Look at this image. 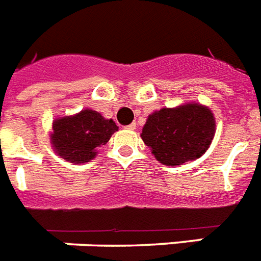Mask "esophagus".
<instances>
[{
    "label": "esophagus",
    "mask_w": 261,
    "mask_h": 261,
    "mask_svg": "<svg viewBox=\"0 0 261 261\" xmlns=\"http://www.w3.org/2000/svg\"><path fill=\"white\" fill-rule=\"evenodd\" d=\"M125 129H128V130H135V129H136V124L133 122V124L128 125V126H125Z\"/></svg>",
    "instance_id": "esophagus-1"
}]
</instances>
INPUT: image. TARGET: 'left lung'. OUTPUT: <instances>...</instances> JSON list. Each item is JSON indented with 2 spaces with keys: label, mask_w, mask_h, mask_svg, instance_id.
Returning a JSON list of instances; mask_svg holds the SVG:
<instances>
[{
  "label": "left lung",
  "mask_w": 261,
  "mask_h": 261,
  "mask_svg": "<svg viewBox=\"0 0 261 261\" xmlns=\"http://www.w3.org/2000/svg\"><path fill=\"white\" fill-rule=\"evenodd\" d=\"M214 135L213 112L198 102H187L149 114L140 136L159 163L176 167L199 159Z\"/></svg>",
  "instance_id": "obj_1"
}]
</instances>
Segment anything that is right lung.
<instances>
[{
	"label": "right lung",
	"mask_w": 261,
	"mask_h": 261,
	"mask_svg": "<svg viewBox=\"0 0 261 261\" xmlns=\"http://www.w3.org/2000/svg\"><path fill=\"white\" fill-rule=\"evenodd\" d=\"M118 126L95 110L83 109L72 116L58 117L49 135L52 149L70 163L82 164L97 156L98 148L110 140Z\"/></svg>",
	"instance_id": "add662e5"
}]
</instances>
